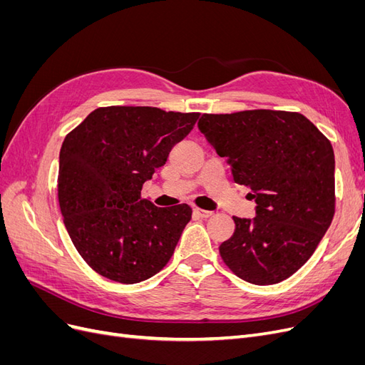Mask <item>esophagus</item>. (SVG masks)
<instances>
[{"instance_id":"obj_1","label":"esophagus","mask_w":365,"mask_h":365,"mask_svg":"<svg viewBox=\"0 0 365 365\" xmlns=\"http://www.w3.org/2000/svg\"><path fill=\"white\" fill-rule=\"evenodd\" d=\"M193 212L200 216V217H202V219H207V217H212L213 216V212H208V210H201V208H195Z\"/></svg>"}]
</instances>
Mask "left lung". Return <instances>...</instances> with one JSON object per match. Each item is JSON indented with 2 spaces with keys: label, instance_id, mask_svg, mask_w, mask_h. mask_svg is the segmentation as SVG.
I'll list each match as a JSON object with an SVG mask.
<instances>
[{
  "label": "left lung",
  "instance_id": "8db88e82",
  "mask_svg": "<svg viewBox=\"0 0 365 365\" xmlns=\"http://www.w3.org/2000/svg\"><path fill=\"white\" fill-rule=\"evenodd\" d=\"M197 128L256 201V217H233L235 233L220 244V257L252 284L291 277L312 256L335 213L330 141L304 115L271 109L204 114Z\"/></svg>",
  "mask_w": 365,
  "mask_h": 365
}]
</instances>
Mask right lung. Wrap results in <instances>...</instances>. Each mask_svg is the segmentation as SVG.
<instances>
[{"mask_svg":"<svg viewBox=\"0 0 365 365\" xmlns=\"http://www.w3.org/2000/svg\"><path fill=\"white\" fill-rule=\"evenodd\" d=\"M200 114L150 106L97 108L65 137L58 196L82 259L117 283H140L170 260L192 208H160L141 187L189 135Z\"/></svg>","mask_w":365,"mask_h":365,"instance_id":"right-lung-1","label":"right lung"}]
</instances>
